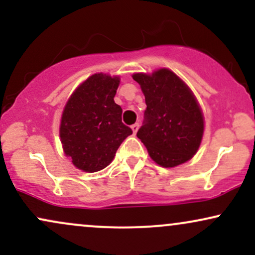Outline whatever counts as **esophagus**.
<instances>
[{
  "mask_svg": "<svg viewBox=\"0 0 255 255\" xmlns=\"http://www.w3.org/2000/svg\"><path fill=\"white\" fill-rule=\"evenodd\" d=\"M130 128H131V130H133V134H135L136 131H137V129H139V124H134V125H131V126H130Z\"/></svg>",
  "mask_w": 255,
  "mask_h": 255,
  "instance_id": "obj_1",
  "label": "esophagus"
}]
</instances>
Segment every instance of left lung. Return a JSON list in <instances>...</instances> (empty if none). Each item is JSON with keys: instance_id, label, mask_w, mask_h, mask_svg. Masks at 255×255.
Returning <instances> with one entry per match:
<instances>
[{"instance_id": "obj_1", "label": "left lung", "mask_w": 255, "mask_h": 255, "mask_svg": "<svg viewBox=\"0 0 255 255\" xmlns=\"http://www.w3.org/2000/svg\"><path fill=\"white\" fill-rule=\"evenodd\" d=\"M147 108L136 136L158 165L174 168L197 153L204 134V115L186 83L168 68L135 73Z\"/></svg>"}]
</instances>
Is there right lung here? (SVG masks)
Wrapping results in <instances>:
<instances>
[{"instance_id":"1","label":"right lung","mask_w":255,"mask_h":255,"mask_svg":"<svg viewBox=\"0 0 255 255\" xmlns=\"http://www.w3.org/2000/svg\"><path fill=\"white\" fill-rule=\"evenodd\" d=\"M119 77L96 73L75 89L61 118L63 152L85 172L104 169L133 131L122 124V109L114 101Z\"/></svg>"}]
</instances>
